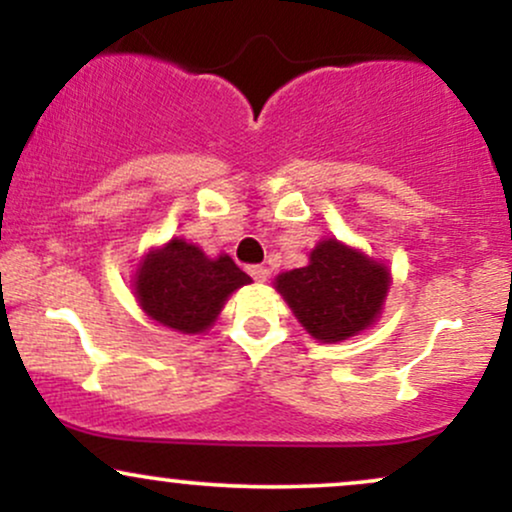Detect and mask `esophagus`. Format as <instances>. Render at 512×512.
<instances>
[{
    "mask_svg": "<svg viewBox=\"0 0 512 512\" xmlns=\"http://www.w3.org/2000/svg\"><path fill=\"white\" fill-rule=\"evenodd\" d=\"M248 274H250L255 281H267L269 269L262 267V264H252V267H248Z\"/></svg>",
    "mask_w": 512,
    "mask_h": 512,
    "instance_id": "34e87169",
    "label": "esophagus"
}]
</instances>
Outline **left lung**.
I'll return each mask as SVG.
<instances>
[{"label": "left lung", "instance_id": "left-lung-1", "mask_svg": "<svg viewBox=\"0 0 512 512\" xmlns=\"http://www.w3.org/2000/svg\"><path fill=\"white\" fill-rule=\"evenodd\" d=\"M387 289L385 267L332 238L310 252L308 267L276 276V291L320 342H342L373 325Z\"/></svg>", "mask_w": 512, "mask_h": 512}]
</instances>
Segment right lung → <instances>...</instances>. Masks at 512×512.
Wrapping results in <instances>:
<instances>
[{
    "label": "right lung",
    "mask_w": 512,
    "mask_h": 512,
    "mask_svg": "<svg viewBox=\"0 0 512 512\" xmlns=\"http://www.w3.org/2000/svg\"><path fill=\"white\" fill-rule=\"evenodd\" d=\"M250 281L228 255L209 260L197 245L173 238L146 257L134 286L146 315L170 330L197 334L216 320L223 301Z\"/></svg>",
    "instance_id": "add662e5"
}]
</instances>
